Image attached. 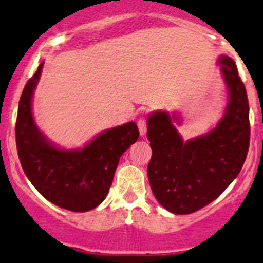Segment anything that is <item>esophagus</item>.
<instances>
[{
    "instance_id": "34e87169",
    "label": "esophagus",
    "mask_w": 263,
    "mask_h": 263,
    "mask_svg": "<svg viewBox=\"0 0 263 263\" xmlns=\"http://www.w3.org/2000/svg\"><path fill=\"white\" fill-rule=\"evenodd\" d=\"M137 127H139L140 135H141V136H144V135L146 134V128H147L146 121H145L144 118L139 119V122H137Z\"/></svg>"
}]
</instances>
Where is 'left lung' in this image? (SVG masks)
<instances>
[{
    "label": "left lung",
    "mask_w": 263,
    "mask_h": 263,
    "mask_svg": "<svg viewBox=\"0 0 263 263\" xmlns=\"http://www.w3.org/2000/svg\"><path fill=\"white\" fill-rule=\"evenodd\" d=\"M229 91L225 114L207 135L183 141L173 122L177 114L155 111L147 118L152 159L150 187L160 205L176 215H189L218 198L239 175L249 147V105L246 86L229 56H221Z\"/></svg>",
    "instance_id": "1"
}]
</instances>
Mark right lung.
Listing matches in <instances>:
<instances>
[{
    "label": "right lung",
    "instance_id": "obj_1",
    "mask_svg": "<svg viewBox=\"0 0 263 263\" xmlns=\"http://www.w3.org/2000/svg\"><path fill=\"white\" fill-rule=\"evenodd\" d=\"M43 63L27 82L17 108V155L32 185L58 207L87 212L98 207L113 182L121 155L139 139L135 122L104 131L83 149L53 146L35 126L32 96Z\"/></svg>",
    "mask_w": 263,
    "mask_h": 263
}]
</instances>
